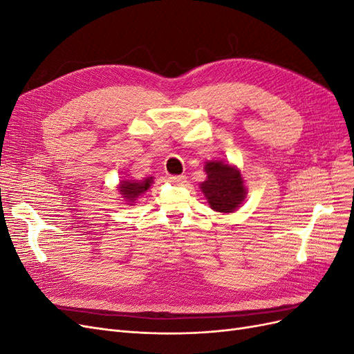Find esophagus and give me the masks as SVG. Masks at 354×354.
<instances>
[{
    "label": "esophagus",
    "mask_w": 354,
    "mask_h": 354,
    "mask_svg": "<svg viewBox=\"0 0 354 354\" xmlns=\"http://www.w3.org/2000/svg\"><path fill=\"white\" fill-rule=\"evenodd\" d=\"M169 181H171V183H174V185L183 186L186 183V177L185 176H171Z\"/></svg>",
    "instance_id": "esophagus-1"
}]
</instances>
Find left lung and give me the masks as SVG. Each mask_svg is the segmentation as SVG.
I'll use <instances>...</instances> for the list:
<instances>
[{
	"instance_id": "obj_1",
	"label": "left lung",
	"mask_w": 354,
	"mask_h": 354,
	"mask_svg": "<svg viewBox=\"0 0 354 354\" xmlns=\"http://www.w3.org/2000/svg\"><path fill=\"white\" fill-rule=\"evenodd\" d=\"M203 169L207 180L199 186L209 207L217 212L236 211L246 196L241 171L223 160H207Z\"/></svg>"
}]
</instances>
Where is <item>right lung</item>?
<instances>
[{"instance_id":"obj_1","label":"right lung","mask_w":354,"mask_h":354,"mask_svg":"<svg viewBox=\"0 0 354 354\" xmlns=\"http://www.w3.org/2000/svg\"><path fill=\"white\" fill-rule=\"evenodd\" d=\"M152 183H153V177H146L143 180H122L118 190H120L124 201L128 202V205H133V202L138 196L143 195L145 192L151 187Z\"/></svg>"}]
</instances>
